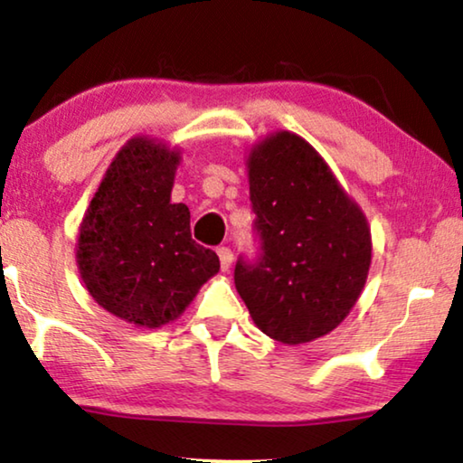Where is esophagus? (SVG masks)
Returning a JSON list of instances; mask_svg holds the SVG:
<instances>
[{
	"label": "esophagus",
	"mask_w": 463,
	"mask_h": 463,
	"mask_svg": "<svg viewBox=\"0 0 463 463\" xmlns=\"http://www.w3.org/2000/svg\"><path fill=\"white\" fill-rule=\"evenodd\" d=\"M218 256H220V266H222V270H229L232 264L231 247H218Z\"/></svg>",
	"instance_id": "34e87169"
}]
</instances>
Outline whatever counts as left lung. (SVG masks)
Here are the masks:
<instances>
[{
    "label": "left lung",
    "instance_id": "1",
    "mask_svg": "<svg viewBox=\"0 0 463 463\" xmlns=\"http://www.w3.org/2000/svg\"><path fill=\"white\" fill-rule=\"evenodd\" d=\"M247 169L260 253L237 260L234 285L260 331L289 346L312 342L361 296L371 264L367 218L298 134L264 138Z\"/></svg>",
    "mask_w": 463,
    "mask_h": 463
}]
</instances>
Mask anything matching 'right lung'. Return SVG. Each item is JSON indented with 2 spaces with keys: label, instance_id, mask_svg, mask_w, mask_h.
Masks as SVG:
<instances>
[{
  "label": "right lung",
  "instance_id": "add662e5",
  "mask_svg": "<svg viewBox=\"0 0 463 463\" xmlns=\"http://www.w3.org/2000/svg\"><path fill=\"white\" fill-rule=\"evenodd\" d=\"M180 153L132 138L100 182L77 239V269L96 302L136 327L178 318L220 270L216 251L191 237V212L172 203Z\"/></svg>",
  "mask_w": 463,
  "mask_h": 463
}]
</instances>
